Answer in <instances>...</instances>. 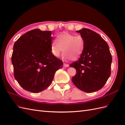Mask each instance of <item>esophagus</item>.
<instances>
[{
    "label": "esophagus",
    "instance_id": "esophagus-1",
    "mask_svg": "<svg viewBox=\"0 0 125 125\" xmlns=\"http://www.w3.org/2000/svg\"><path fill=\"white\" fill-rule=\"evenodd\" d=\"M69 65L68 64H65V63H64L63 64V66L64 67V68H68Z\"/></svg>",
    "mask_w": 125,
    "mask_h": 125
}]
</instances>
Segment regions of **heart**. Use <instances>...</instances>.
<instances>
[{"mask_svg":"<svg viewBox=\"0 0 125 125\" xmlns=\"http://www.w3.org/2000/svg\"><path fill=\"white\" fill-rule=\"evenodd\" d=\"M84 47L85 40L82 36H75L74 34L64 32L57 36V41L52 42L51 51L52 55L56 57H59L63 51L64 59L74 61L80 57Z\"/></svg>","mask_w":125,"mask_h":125,"instance_id":"b5f03b06","label":"heart"}]
</instances>
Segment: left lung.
<instances>
[{"label":"left lung","mask_w":125,"mask_h":125,"mask_svg":"<svg viewBox=\"0 0 125 125\" xmlns=\"http://www.w3.org/2000/svg\"><path fill=\"white\" fill-rule=\"evenodd\" d=\"M85 40L83 52L70 66L76 70L72 78L80 90L91 93L101 89L111 74L112 57L109 48L100 35L88 28L76 31Z\"/></svg>","instance_id":"8db88e82"}]
</instances>
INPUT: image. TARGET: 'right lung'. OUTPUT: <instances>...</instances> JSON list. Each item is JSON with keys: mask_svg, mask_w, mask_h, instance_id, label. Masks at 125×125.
Listing matches in <instances>:
<instances>
[{"mask_svg": "<svg viewBox=\"0 0 125 125\" xmlns=\"http://www.w3.org/2000/svg\"><path fill=\"white\" fill-rule=\"evenodd\" d=\"M52 31L35 29L22 35L14 45L11 62L14 77L28 91L38 93L52 83L63 62L51 53Z\"/></svg>", "mask_w": 125, "mask_h": 125, "instance_id": "right-lung-1", "label": "right lung"}]
</instances>
